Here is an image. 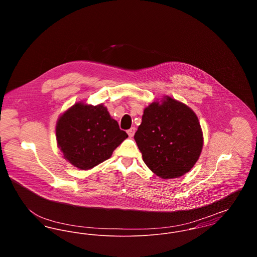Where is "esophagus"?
I'll use <instances>...</instances> for the list:
<instances>
[{"instance_id":"1","label":"esophagus","mask_w":257,"mask_h":257,"mask_svg":"<svg viewBox=\"0 0 257 257\" xmlns=\"http://www.w3.org/2000/svg\"><path fill=\"white\" fill-rule=\"evenodd\" d=\"M135 132H136V128H135V127H132V128H130L129 130H127V134H128V136H129L130 138H132V137L134 136Z\"/></svg>"}]
</instances>
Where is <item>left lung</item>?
<instances>
[{
    "label": "left lung",
    "instance_id": "obj_1",
    "mask_svg": "<svg viewBox=\"0 0 257 257\" xmlns=\"http://www.w3.org/2000/svg\"><path fill=\"white\" fill-rule=\"evenodd\" d=\"M134 139L148 169L163 179L177 178L191 171L203 147L195 111L168 95L145 109Z\"/></svg>",
    "mask_w": 257,
    "mask_h": 257
}]
</instances>
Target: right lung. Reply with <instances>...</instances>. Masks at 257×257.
Returning a JSON list of instances; mask_svg holds the SVG:
<instances>
[{"mask_svg": "<svg viewBox=\"0 0 257 257\" xmlns=\"http://www.w3.org/2000/svg\"><path fill=\"white\" fill-rule=\"evenodd\" d=\"M56 138L63 158L87 171L109 159L128 135L103 104L93 106L79 101L58 118Z\"/></svg>", "mask_w": 257, "mask_h": 257, "instance_id": "1", "label": "right lung"}]
</instances>
